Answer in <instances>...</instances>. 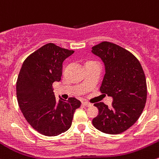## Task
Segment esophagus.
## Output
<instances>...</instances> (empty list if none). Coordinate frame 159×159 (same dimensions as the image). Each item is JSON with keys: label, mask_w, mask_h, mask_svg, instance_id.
Returning a JSON list of instances; mask_svg holds the SVG:
<instances>
[{"label": "esophagus", "mask_w": 159, "mask_h": 159, "mask_svg": "<svg viewBox=\"0 0 159 159\" xmlns=\"http://www.w3.org/2000/svg\"><path fill=\"white\" fill-rule=\"evenodd\" d=\"M83 104L84 105V106H86V107H91V106H92V104H91V103H88V102H83Z\"/></svg>", "instance_id": "obj_1"}]
</instances>
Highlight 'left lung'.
<instances>
[{
	"label": "left lung",
	"instance_id": "obj_1",
	"mask_svg": "<svg viewBox=\"0 0 159 159\" xmlns=\"http://www.w3.org/2000/svg\"><path fill=\"white\" fill-rule=\"evenodd\" d=\"M92 52L104 64L100 91L113 98L112 107L94 103L98 115L93 125L99 131L117 134L128 130L141 116L147 99L144 73L136 57L125 48L108 42L92 47Z\"/></svg>",
	"mask_w": 159,
	"mask_h": 159
}]
</instances>
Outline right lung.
I'll return each mask as SVG.
<instances>
[{
	"label": "right lung",
	"instance_id": "obj_1",
	"mask_svg": "<svg viewBox=\"0 0 159 159\" xmlns=\"http://www.w3.org/2000/svg\"><path fill=\"white\" fill-rule=\"evenodd\" d=\"M74 51L48 43L24 61L16 84L18 105L26 120L34 130L45 136H57L71 127L75 111L80 101L56 99L52 89L59 82L62 62Z\"/></svg>",
	"mask_w": 159,
	"mask_h": 159
}]
</instances>
